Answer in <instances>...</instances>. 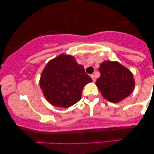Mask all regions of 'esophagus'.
Masks as SVG:
<instances>
[{
  "mask_svg": "<svg viewBox=\"0 0 154 154\" xmlns=\"http://www.w3.org/2000/svg\"><path fill=\"white\" fill-rule=\"evenodd\" d=\"M91 77L92 79H93V82H95V81L96 80V79H95V75H91Z\"/></svg>",
  "mask_w": 154,
  "mask_h": 154,
  "instance_id": "1",
  "label": "esophagus"
}]
</instances>
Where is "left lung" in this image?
<instances>
[{
	"label": "left lung",
	"instance_id": "1",
	"mask_svg": "<svg viewBox=\"0 0 154 154\" xmlns=\"http://www.w3.org/2000/svg\"><path fill=\"white\" fill-rule=\"evenodd\" d=\"M98 70L100 76L95 83L106 99L118 103L133 91V76L126 67L118 62L106 61L100 63Z\"/></svg>",
	"mask_w": 154,
	"mask_h": 154
}]
</instances>
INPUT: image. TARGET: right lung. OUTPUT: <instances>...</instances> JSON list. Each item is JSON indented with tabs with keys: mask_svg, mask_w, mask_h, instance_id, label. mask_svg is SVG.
<instances>
[{
	"mask_svg": "<svg viewBox=\"0 0 154 154\" xmlns=\"http://www.w3.org/2000/svg\"><path fill=\"white\" fill-rule=\"evenodd\" d=\"M91 82L84 67L77 63L73 56L61 54L47 63L40 85L49 103L68 108L80 100L83 88Z\"/></svg>",
	"mask_w": 154,
	"mask_h": 154,
	"instance_id": "add662e5",
	"label": "right lung"
}]
</instances>
